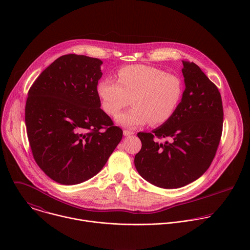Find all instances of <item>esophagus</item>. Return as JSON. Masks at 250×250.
I'll return each instance as SVG.
<instances>
[{
  "instance_id": "1",
  "label": "esophagus",
  "mask_w": 250,
  "mask_h": 250,
  "mask_svg": "<svg viewBox=\"0 0 250 250\" xmlns=\"http://www.w3.org/2000/svg\"><path fill=\"white\" fill-rule=\"evenodd\" d=\"M132 134H134L133 131H130V130H127V129L124 130V135L125 136H129V135H132Z\"/></svg>"
}]
</instances>
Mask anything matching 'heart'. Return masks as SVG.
Returning <instances> with one entry per match:
<instances>
[{
    "instance_id": "obj_1",
    "label": "heart",
    "mask_w": 250,
    "mask_h": 250,
    "mask_svg": "<svg viewBox=\"0 0 250 250\" xmlns=\"http://www.w3.org/2000/svg\"><path fill=\"white\" fill-rule=\"evenodd\" d=\"M96 91L102 109L109 116H116L129 100L131 108L116 118L120 125L134 128L149 123L159 126L169 122L179 108L184 82L160 68L129 65L118 71L116 81L111 78L99 81Z\"/></svg>"
}]
</instances>
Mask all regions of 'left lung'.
<instances>
[{
    "label": "left lung",
    "mask_w": 250,
    "mask_h": 250,
    "mask_svg": "<svg viewBox=\"0 0 250 250\" xmlns=\"http://www.w3.org/2000/svg\"><path fill=\"white\" fill-rule=\"evenodd\" d=\"M185 91L173 118L152 132H138L134 157L139 175L164 189L186 186L200 178L216 155L223 132L222 97L194 62L183 60ZM167 138L164 144L158 139Z\"/></svg>",
    "instance_id": "left-lung-1"
}]
</instances>
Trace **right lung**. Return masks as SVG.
Returning <instances> with one entry per match:
<instances>
[{"label":"right lung","mask_w":250,"mask_h":250,"mask_svg":"<svg viewBox=\"0 0 250 250\" xmlns=\"http://www.w3.org/2000/svg\"><path fill=\"white\" fill-rule=\"evenodd\" d=\"M103 61L67 54L34 81L25 104L33 158L55 182L75 185L99 173L123 137L101 109L97 84Z\"/></svg>","instance_id":"1"}]
</instances>
